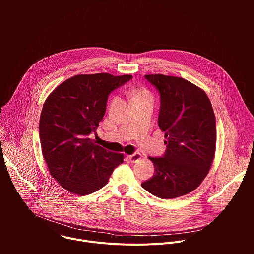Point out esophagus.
I'll return each instance as SVG.
<instances>
[{"label": "esophagus", "instance_id": "obj_1", "mask_svg": "<svg viewBox=\"0 0 254 254\" xmlns=\"http://www.w3.org/2000/svg\"><path fill=\"white\" fill-rule=\"evenodd\" d=\"M127 159L131 162V163H136L138 160L141 159V155L139 153H134L132 155L127 156Z\"/></svg>", "mask_w": 254, "mask_h": 254}]
</instances>
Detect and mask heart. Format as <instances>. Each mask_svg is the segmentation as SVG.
<instances>
[{
  "label": "heart",
  "mask_w": 254,
  "mask_h": 254,
  "mask_svg": "<svg viewBox=\"0 0 254 254\" xmlns=\"http://www.w3.org/2000/svg\"><path fill=\"white\" fill-rule=\"evenodd\" d=\"M131 100L133 103L140 101H153V95L148 89L139 88L131 92Z\"/></svg>",
  "instance_id": "obj_1"
}]
</instances>
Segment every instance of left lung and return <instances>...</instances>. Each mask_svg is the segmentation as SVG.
Returning <instances> with one entry per match:
<instances>
[{"instance_id":"8db88e82","label":"left lung","mask_w":254,"mask_h":254,"mask_svg":"<svg viewBox=\"0 0 254 254\" xmlns=\"http://www.w3.org/2000/svg\"><path fill=\"white\" fill-rule=\"evenodd\" d=\"M160 93L158 124L165 132L166 152L149 159L154 176L141 183L161 199H173L195 190L207 176L216 149V120L201 88L184 78L144 75Z\"/></svg>"}]
</instances>
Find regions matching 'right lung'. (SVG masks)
<instances>
[{"mask_svg": "<svg viewBox=\"0 0 254 254\" xmlns=\"http://www.w3.org/2000/svg\"><path fill=\"white\" fill-rule=\"evenodd\" d=\"M131 78L80 74L65 80L47 97L39 123L42 154L51 176L71 193L88 195L99 190L124 162L123 154L106 151L89 136L96 134L108 95Z\"/></svg>", "mask_w": 254, "mask_h": 254, "instance_id": "add662e5", "label": "right lung"}]
</instances>
